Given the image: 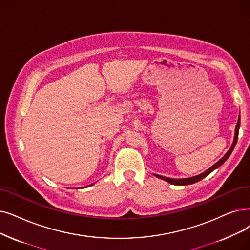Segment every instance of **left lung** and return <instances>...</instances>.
<instances>
[{
  "label": "left lung",
  "mask_w": 250,
  "mask_h": 250,
  "mask_svg": "<svg viewBox=\"0 0 250 250\" xmlns=\"http://www.w3.org/2000/svg\"><path fill=\"white\" fill-rule=\"evenodd\" d=\"M239 127H240V115H239V117H238V122H237L236 127H235L234 140H233V143H232V145H231L230 149L228 150L227 153H226V154H225V155H224V156H223V157H222L218 162H216V164H214V165H213L211 167H209L208 170H205L204 172L200 173V175H197V176L192 177V178H185V179H171V178H167V177H164V176L155 175V173H154V176H155L156 178H158V179L165 180L166 182H167V183L171 184V185H177V186L191 185V184H194V183H196V182H198V181L202 180V179H203V178H205L206 176H208L211 171H213L214 169H216L218 167H220L224 164V162H225L228 158H229V156L231 155L232 151H233V149H234V147H235V145H236V143H237V140H238V134H239Z\"/></svg>",
  "instance_id": "obj_1"
}]
</instances>
